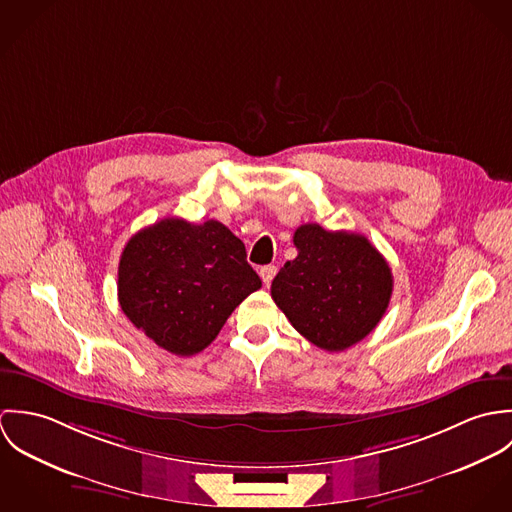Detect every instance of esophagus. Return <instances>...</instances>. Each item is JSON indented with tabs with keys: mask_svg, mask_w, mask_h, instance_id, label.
<instances>
[{
	"mask_svg": "<svg viewBox=\"0 0 512 512\" xmlns=\"http://www.w3.org/2000/svg\"><path fill=\"white\" fill-rule=\"evenodd\" d=\"M276 274H278V268H276L274 264H268V266H262V268H260V278H262V282H264L266 286L272 284V280H274Z\"/></svg>",
	"mask_w": 512,
	"mask_h": 512,
	"instance_id": "1",
	"label": "esophagus"
}]
</instances>
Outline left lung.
Segmentation results:
<instances>
[{"label":"left lung","instance_id":"obj_1","mask_svg":"<svg viewBox=\"0 0 512 512\" xmlns=\"http://www.w3.org/2000/svg\"><path fill=\"white\" fill-rule=\"evenodd\" d=\"M297 256L272 282V297L293 329L329 353L361 339L382 319L392 272L368 238L347 230L301 224L293 234Z\"/></svg>","mask_w":512,"mask_h":512}]
</instances>
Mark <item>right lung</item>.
<instances>
[{"mask_svg":"<svg viewBox=\"0 0 512 512\" xmlns=\"http://www.w3.org/2000/svg\"><path fill=\"white\" fill-rule=\"evenodd\" d=\"M262 280L219 220L163 219L136 232L120 258L118 301L161 349L191 357L209 347Z\"/></svg>","mask_w":512,"mask_h":512,"instance_id":"right-lung-1","label":"right lung"}]
</instances>
